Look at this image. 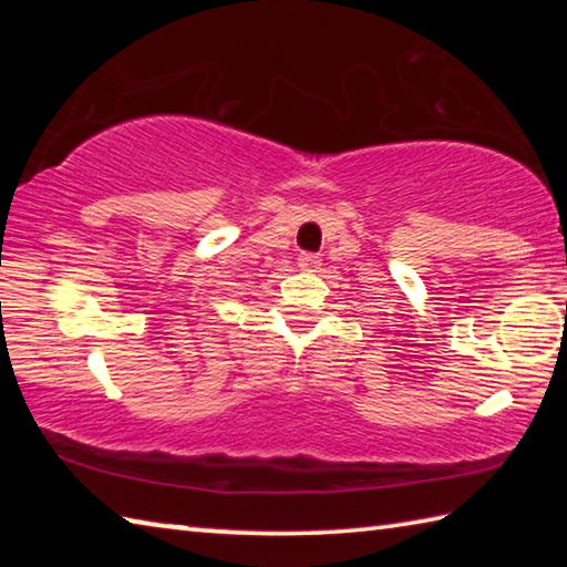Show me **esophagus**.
I'll return each mask as SVG.
<instances>
[{"label": "esophagus", "instance_id": "34e87169", "mask_svg": "<svg viewBox=\"0 0 567 567\" xmlns=\"http://www.w3.org/2000/svg\"><path fill=\"white\" fill-rule=\"evenodd\" d=\"M297 265H300L302 272H318L320 270V257L312 252H302L297 257Z\"/></svg>", "mask_w": 567, "mask_h": 567}]
</instances>
